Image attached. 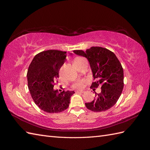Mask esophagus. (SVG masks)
<instances>
[{
    "mask_svg": "<svg viewBox=\"0 0 150 150\" xmlns=\"http://www.w3.org/2000/svg\"><path fill=\"white\" fill-rule=\"evenodd\" d=\"M84 92V91H83V90H78L76 91V93H83Z\"/></svg>",
    "mask_w": 150,
    "mask_h": 150,
    "instance_id": "34e87169",
    "label": "esophagus"
}]
</instances>
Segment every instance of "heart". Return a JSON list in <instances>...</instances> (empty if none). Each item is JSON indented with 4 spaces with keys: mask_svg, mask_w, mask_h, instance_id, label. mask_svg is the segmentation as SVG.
<instances>
[{
    "mask_svg": "<svg viewBox=\"0 0 150 150\" xmlns=\"http://www.w3.org/2000/svg\"><path fill=\"white\" fill-rule=\"evenodd\" d=\"M81 58H76V60L80 59ZM85 82L84 79H77L75 82L72 84V87L77 89H80L82 88L84 86V83Z\"/></svg>",
    "mask_w": 150,
    "mask_h": 150,
    "instance_id": "heart-1",
    "label": "heart"
}]
</instances>
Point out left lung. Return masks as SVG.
Returning <instances> with one entry per match:
<instances>
[{
	"label": "left lung",
	"instance_id": "left-lung-1",
	"mask_svg": "<svg viewBox=\"0 0 150 150\" xmlns=\"http://www.w3.org/2000/svg\"><path fill=\"white\" fill-rule=\"evenodd\" d=\"M78 56L88 59L95 82L91 88L101 86L100 93L95 92L93 101L85 103L88 110L101 112L110 109L118 100L124 87L123 69L118 59L110 50L101 47H91L86 51L75 50Z\"/></svg>",
	"mask_w": 150,
	"mask_h": 150
}]
</instances>
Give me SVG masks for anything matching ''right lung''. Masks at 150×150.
Returning a JSON list of instances; mask_svg holds the SVG:
<instances>
[{
  "instance_id": "add662e5",
  "label": "right lung",
  "mask_w": 150,
  "mask_h": 150,
  "mask_svg": "<svg viewBox=\"0 0 150 150\" xmlns=\"http://www.w3.org/2000/svg\"><path fill=\"white\" fill-rule=\"evenodd\" d=\"M66 59V52L47 50L36 54L29 67L27 78L32 98L40 109L49 113L60 112L69 106L74 91L54 90V83Z\"/></svg>"
}]
</instances>
